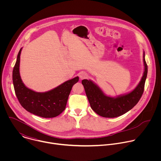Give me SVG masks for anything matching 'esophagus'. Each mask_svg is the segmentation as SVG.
I'll list each match as a JSON object with an SVG mask.
<instances>
[{
  "label": "esophagus",
  "instance_id": "obj_1",
  "mask_svg": "<svg viewBox=\"0 0 161 161\" xmlns=\"http://www.w3.org/2000/svg\"><path fill=\"white\" fill-rule=\"evenodd\" d=\"M87 74L86 73H83V72H82V73H80V75H79V76H80V78L81 79V80H83V79H85V78H87Z\"/></svg>",
  "mask_w": 161,
  "mask_h": 161
}]
</instances>
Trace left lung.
<instances>
[{
    "instance_id": "8db88e82",
    "label": "left lung",
    "mask_w": 161,
    "mask_h": 161,
    "mask_svg": "<svg viewBox=\"0 0 161 161\" xmlns=\"http://www.w3.org/2000/svg\"><path fill=\"white\" fill-rule=\"evenodd\" d=\"M143 62L145 71L138 85L131 92L116 98L106 96L92 81L83 80L81 83L91 108L101 117L114 118L122 115L136 106L143 94L147 76L148 66L145 59V52Z\"/></svg>"
}]
</instances>
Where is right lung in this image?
Returning a JSON list of instances; mask_svg holds the SVG:
<instances>
[{
    "label": "right lung",
    "mask_w": 161,
    "mask_h": 161,
    "mask_svg": "<svg viewBox=\"0 0 161 161\" xmlns=\"http://www.w3.org/2000/svg\"><path fill=\"white\" fill-rule=\"evenodd\" d=\"M21 49L18 52L13 71V82L19 103L27 111L37 116L43 118L57 117L65 109L71 88L79 78L68 80L47 92H36L27 88L20 78L19 67Z\"/></svg>",
    "instance_id": "obj_1"
}]
</instances>
